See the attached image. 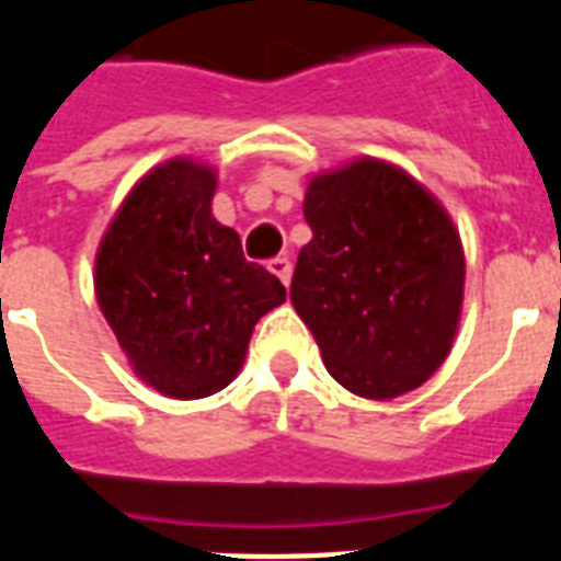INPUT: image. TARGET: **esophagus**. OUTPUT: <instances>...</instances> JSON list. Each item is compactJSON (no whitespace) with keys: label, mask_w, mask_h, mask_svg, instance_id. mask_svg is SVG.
Masks as SVG:
<instances>
[{"label":"esophagus","mask_w":561,"mask_h":561,"mask_svg":"<svg viewBox=\"0 0 561 561\" xmlns=\"http://www.w3.org/2000/svg\"><path fill=\"white\" fill-rule=\"evenodd\" d=\"M267 267H271V273H276V276H279L282 285H288L290 271H294V264H290L288 255H276V259H271V262H267Z\"/></svg>","instance_id":"esophagus-1"}]
</instances>
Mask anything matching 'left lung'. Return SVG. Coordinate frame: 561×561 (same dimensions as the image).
<instances>
[{
    "label": "left lung",
    "instance_id": "8db88e82",
    "mask_svg": "<svg viewBox=\"0 0 561 561\" xmlns=\"http://www.w3.org/2000/svg\"><path fill=\"white\" fill-rule=\"evenodd\" d=\"M308 241L290 302L325 369L364 399H392L434 375L462 306L460 236L439 203L387 162L358 160L308 186Z\"/></svg>",
    "mask_w": 561,
    "mask_h": 561
}]
</instances>
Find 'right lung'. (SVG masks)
Segmentation results:
<instances>
[{"instance_id": "add662e5", "label": "right lung", "mask_w": 561, "mask_h": 561, "mask_svg": "<svg viewBox=\"0 0 561 561\" xmlns=\"http://www.w3.org/2000/svg\"><path fill=\"white\" fill-rule=\"evenodd\" d=\"M211 194L209 169L165 162L130 192L95 259L110 329L136 375L171 399L224 390L259 317L285 302V285L211 218Z\"/></svg>"}]
</instances>
